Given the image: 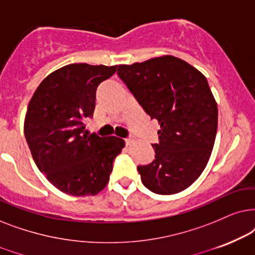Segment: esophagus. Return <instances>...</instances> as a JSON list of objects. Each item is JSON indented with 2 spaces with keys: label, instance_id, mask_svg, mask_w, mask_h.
Segmentation results:
<instances>
[{
  "label": "esophagus",
  "instance_id": "esophagus-1",
  "mask_svg": "<svg viewBox=\"0 0 255 255\" xmlns=\"http://www.w3.org/2000/svg\"><path fill=\"white\" fill-rule=\"evenodd\" d=\"M134 138L129 137V138H126V145H130L131 143H134Z\"/></svg>",
  "mask_w": 255,
  "mask_h": 255
}]
</instances>
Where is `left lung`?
Returning a JSON list of instances; mask_svg holds the SVG:
<instances>
[{"label":"left lung","instance_id":"left-lung-1","mask_svg":"<svg viewBox=\"0 0 255 255\" xmlns=\"http://www.w3.org/2000/svg\"><path fill=\"white\" fill-rule=\"evenodd\" d=\"M118 74L159 124L155 159L137 167L142 183L159 195L189 188L208 164L218 127L217 101L205 76L170 54L119 65Z\"/></svg>","mask_w":255,"mask_h":255}]
</instances>
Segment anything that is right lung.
I'll use <instances>...</instances> for the list:
<instances>
[{"instance_id":"obj_1","label":"right lung","mask_w":255,"mask_h":255,"mask_svg":"<svg viewBox=\"0 0 255 255\" xmlns=\"http://www.w3.org/2000/svg\"><path fill=\"white\" fill-rule=\"evenodd\" d=\"M118 65L76 63L53 71L30 100L24 135L32 158L51 184L67 195L96 196L110 181L113 159L125 147L120 137L88 135L96 92Z\"/></svg>"}]
</instances>
